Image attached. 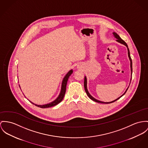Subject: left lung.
<instances>
[{
    "mask_svg": "<svg viewBox=\"0 0 148 148\" xmlns=\"http://www.w3.org/2000/svg\"><path fill=\"white\" fill-rule=\"evenodd\" d=\"M113 36H114V37L116 39V42H118V43H121V44H122V45H125V46H126V47H127V51H128V56L129 57V59H130V67H131V80H130V83H131V78H132V60H131V56H130V50H129V49H128V46H127V43H125V42L123 40H122V39H121V37H120L118 34H116V33H115V32H113ZM87 78H86V77L85 76V77H84V87L85 91H86V93H87V96H88L92 100H93V101H95V102H99V103H112V102H114V101H116L117 100L119 99H120L122 96H123V95L125 94L126 91H127V90H128V87H128V88H127V90H125V93H124L122 95H121L119 97H118V99H115V100H114V101H110V102H103V101H99V100H97V99H95L93 97H92V96H91V95H90V93H89V92L88 91L87 86ZM129 86H130V85H129Z\"/></svg>",
    "mask_w": 148,
    "mask_h": 148,
    "instance_id": "1",
    "label": "left lung"
}]
</instances>
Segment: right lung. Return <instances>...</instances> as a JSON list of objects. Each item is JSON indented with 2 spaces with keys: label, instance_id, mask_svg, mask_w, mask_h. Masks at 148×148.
<instances>
[{
  "label": "right lung",
  "instance_id": "add662e5",
  "mask_svg": "<svg viewBox=\"0 0 148 148\" xmlns=\"http://www.w3.org/2000/svg\"><path fill=\"white\" fill-rule=\"evenodd\" d=\"M73 70H70V71H69L68 73L65 75V76L64 77V79L62 81V84H61V91H60V93L58 95V96L57 97V98L54 100L52 102H50V103H47V104H45V105H37V104H35L33 102L30 101L32 103H33L34 105H35V106H38L39 108H49V107H52V106H55L57 105L58 103H59L60 102H61L62 100H63L64 99V97L65 96V92H66V84H67V82H68V80L69 78V77L71 75V74L73 73ZM20 86V85H19ZM21 89V88H20Z\"/></svg>",
  "mask_w": 148,
  "mask_h": 148
}]
</instances>
